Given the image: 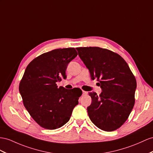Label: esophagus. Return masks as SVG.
<instances>
[{"instance_id": "obj_1", "label": "esophagus", "mask_w": 153, "mask_h": 153, "mask_svg": "<svg viewBox=\"0 0 153 153\" xmlns=\"http://www.w3.org/2000/svg\"><path fill=\"white\" fill-rule=\"evenodd\" d=\"M87 92L83 91V95H87Z\"/></svg>"}]
</instances>
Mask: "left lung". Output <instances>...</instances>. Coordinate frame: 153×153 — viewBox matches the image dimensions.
<instances>
[{
  "label": "left lung",
  "mask_w": 153,
  "mask_h": 153,
  "mask_svg": "<svg viewBox=\"0 0 153 153\" xmlns=\"http://www.w3.org/2000/svg\"><path fill=\"white\" fill-rule=\"evenodd\" d=\"M79 57L89 70L91 79H97L102 92H89L92 103L88 114L96 127L114 131L130 115L135 103L136 78L119 54L100 47L76 48Z\"/></svg>",
  "instance_id": "obj_1"
}]
</instances>
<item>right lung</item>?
<instances>
[{
    "instance_id": "add662e5",
    "label": "right lung",
    "mask_w": 153,
    "mask_h": 153,
    "mask_svg": "<svg viewBox=\"0 0 153 153\" xmlns=\"http://www.w3.org/2000/svg\"><path fill=\"white\" fill-rule=\"evenodd\" d=\"M77 56L74 48L56 49L40 55L27 66L19 92L30 115L43 128L53 130L63 126L78 104L80 88L68 90L56 84L66 79L67 65Z\"/></svg>"
}]
</instances>
